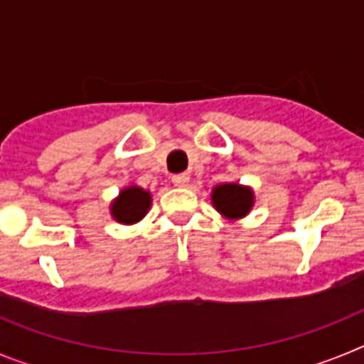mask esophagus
Returning <instances> with one entry per match:
<instances>
[{
	"instance_id": "esophagus-1",
	"label": "esophagus",
	"mask_w": 364,
	"mask_h": 364,
	"mask_svg": "<svg viewBox=\"0 0 364 364\" xmlns=\"http://www.w3.org/2000/svg\"><path fill=\"white\" fill-rule=\"evenodd\" d=\"M171 182L176 186V188H186V186H188V182H189V175H188V173H180V175H173Z\"/></svg>"
}]
</instances>
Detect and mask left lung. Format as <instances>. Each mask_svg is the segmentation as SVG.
I'll return each instance as SVG.
<instances>
[{
  "label": "left lung",
  "mask_w": 364,
  "mask_h": 364,
  "mask_svg": "<svg viewBox=\"0 0 364 364\" xmlns=\"http://www.w3.org/2000/svg\"><path fill=\"white\" fill-rule=\"evenodd\" d=\"M211 204L228 220H240L255 205V191L239 182H224L211 191Z\"/></svg>",
  "instance_id": "1"
}]
</instances>
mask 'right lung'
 Segmentation results:
<instances>
[{
	"instance_id": "obj_1",
	"label": "right lung",
	"mask_w": 364,
	"mask_h": 364,
	"mask_svg": "<svg viewBox=\"0 0 364 364\" xmlns=\"http://www.w3.org/2000/svg\"><path fill=\"white\" fill-rule=\"evenodd\" d=\"M151 202H153V197H151L149 189L129 184L125 186L118 193V197L111 202L109 211L117 222H120L124 226H133L146 217L151 208Z\"/></svg>"
}]
</instances>
